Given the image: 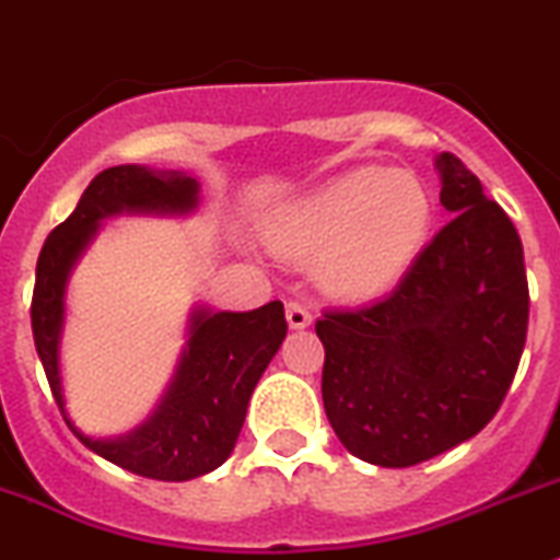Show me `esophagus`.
<instances>
[{
  "label": "esophagus",
  "instance_id": "1",
  "mask_svg": "<svg viewBox=\"0 0 560 560\" xmlns=\"http://www.w3.org/2000/svg\"><path fill=\"white\" fill-rule=\"evenodd\" d=\"M287 324L292 329H306L312 324V312L304 304H299V301H287Z\"/></svg>",
  "mask_w": 560,
  "mask_h": 560
}]
</instances>
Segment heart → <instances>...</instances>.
Masks as SVG:
<instances>
[{
	"mask_svg": "<svg viewBox=\"0 0 560 560\" xmlns=\"http://www.w3.org/2000/svg\"><path fill=\"white\" fill-rule=\"evenodd\" d=\"M430 223L432 198L418 175L360 167L295 206L276 240L292 259H317V281L329 292L368 299L407 273Z\"/></svg>",
	"mask_w": 560,
	"mask_h": 560,
	"instance_id": "1",
	"label": "heart"
}]
</instances>
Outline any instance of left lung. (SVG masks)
Returning <instances> with one entry per match:
<instances>
[{
	"label": "left lung",
	"mask_w": 560,
	"mask_h": 560,
	"mask_svg": "<svg viewBox=\"0 0 560 560\" xmlns=\"http://www.w3.org/2000/svg\"><path fill=\"white\" fill-rule=\"evenodd\" d=\"M441 203L455 218L396 290L326 310L324 407L340 443L385 468L424 463L497 416L525 351L530 290L516 225L457 155L441 153Z\"/></svg>",
	"instance_id": "8db88e82"
}]
</instances>
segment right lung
<instances>
[{
	"label": "right lung",
	"mask_w": 560,
	"mask_h": 560,
	"mask_svg": "<svg viewBox=\"0 0 560 560\" xmlns=\"http://www.w3.org/2000/svg\"><path fill=\"white\" fill-rule=\"evenodd\" d=\"M198 200V180L148 167H108L85 186L78 209L47 236L30 304L35 351L42 357L63 421L92 452L150 480L184 482L218 468L243 430L250 393L287 335L284 304L270 301L254 312L198 310L192 337L159 410L128 438L92 441L63 410L58 371V337L63 324V287L80 250L103 218L117 211H189Z\"/></svg>",
	"instance_id": "obj_1"
}]
</instances>
